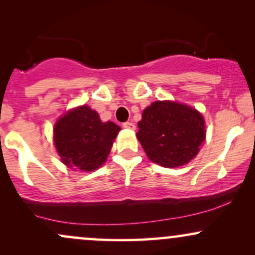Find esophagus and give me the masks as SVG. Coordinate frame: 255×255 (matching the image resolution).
Segmentation results:
<instances>
[{"instance_id": "34e87169", "label": "esophagus", "mask_w": 255, "mask_h": 255, "mask_svg": "<svg viewBox=\"0 0 255 255\" xmlns=\"http://www.w3.org/2000/svg\"><path fill=\"white\" fill-rule=\"evenodd\" d=\"M122 126H124V128H126V129H135V125L133 122H125Z\"/></svg>"}]
</instances>
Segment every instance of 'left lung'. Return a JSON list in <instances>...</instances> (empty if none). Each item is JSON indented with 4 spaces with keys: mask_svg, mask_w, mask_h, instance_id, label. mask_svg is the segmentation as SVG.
<instances>
[{
    "mask_svg": "<svg viewBox=\"0 0 255 255\" xmlns=\"http://www.w3.org/2000/svg\"><path fill=\"white\" fill-rule=\"evenodd\" d=\"M136 137L153 163L164 168L187 164L205 141V121L198 110L170 101L153 102L142 111Z\"/></svg>",
    "mask_w": 255,
    "mask_h": 255,
    "instance_id": "1",
    "label": "left lung"
}]
</instances>
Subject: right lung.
Wrapping results in <instances>:
<instances>
[{
    "label": "right lung",
    "mask_w": 255,
    "mask_h": 255,
    "mask_svg": "<svg viewBox=\"0 0 255 255\" xmlns=\"http://www.w3.org/2000/svg\"><path fill=\"white\" fill-rule=\"evenodd\" d=\"M120 130L118 125L102 122L97 111L81 105L57 120L54 142L63 164L92 171L107 160Z\"/></svg>",
    "instance_id": "obj_1"
}]
</instances>
